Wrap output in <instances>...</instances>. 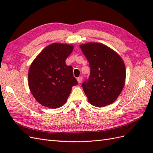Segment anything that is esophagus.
Masks as SVG:
<instances>
[{"instance_id":"1","label":"esophagus","mask_w":153,"mask_h":153,"mask_svg":"<svg viewBox=\"0 0 153 153\" xmlns=\"http://www.w3.org/2000/svg\"><path fill=\"white\" fill-rule=\"evenodd\" d=\"M77 82H78L79 83H82V80H83V77H82V76H80V77H77Z\"/></svg>"}]
</instances>
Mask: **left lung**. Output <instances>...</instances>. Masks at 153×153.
<instances>
[{
  "label": "left lung",
  "mask_w": 153,
  "mask_h": 153,
  "mask_svg": "<svg viewBox=\"0 0 153 153\" xmlns=\"http://www.w3.org/2000/svg\"><path fill=\"white\" fill-rule=\"evenodd\" d=\"M89 63L91 72L82 84L89 102L97 107L114 102L121 93L126 80V67L114 51L99 43L80 45Z\"/></svg>",
  "instance_id": "obj_1"
}]
</instances>
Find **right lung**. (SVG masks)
I'll list each match as a JSON object with an SVG mask.
<instances>
[{
  "instance_id": "1",
  "label": "right lung",
  "mask_w": 153,
  "mask_h": 153,
  "mask_svg": "<svg viewBox=\"0 0 153 153\" xmlns=\"http://www.w3.org/2000/svg\"><path fill=\"white\" fill-rule=\"evenodd\" d=\"M73 49L72 45L53 43L31 63L28 72L29 87L41 105L50 108L61 107L67 101L71 87L77 84L73 68L65 62Z\"/></svg>"
}]
</instances>
